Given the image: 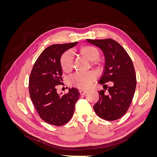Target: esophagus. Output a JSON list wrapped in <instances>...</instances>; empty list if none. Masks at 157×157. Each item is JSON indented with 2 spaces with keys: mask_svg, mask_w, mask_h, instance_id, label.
I'll use <instances>...</instances> for the list:
<instances>
[{
  "mask_svg": "<svg viewBox=\"0 0 157 157\" xmlns=\"http://www.w3.org/2000/svg\"><path fill=\"white\" fill-rule=\"evenodd\" d=\"M79 92H80V95H84L85 94H86L87 91H86V90H79Z\"/></svg>",
  "mask_w": 157,
  "mask_h": 157,
  "instance_id": "obj_1",
  "label": "esophagus"
}]
</instances>
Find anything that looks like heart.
<instances>
[{
  "instance_id": "b5f03b06",
  "label": "heart",
  "mask_w": 157,
  "mask_h": 157,
  "mask_svg": "<svg viewBox=\"0 0 157 157\" xmlns=\"http://www.w3.org/2000/svg\"><path fill=\"white\" fill-rule=\"evenodd\" d=\"M80 52L84 57L90 61H95L99 58L98 50L91 46H83L80 49ZM74 54L73 51L65 52L60 58V65L65 72H70L73 69ZM96 78V75L92 72L77 73L69 78V82L75 87L80 89H87L91 86Z\"/></svg>"
}]
</instances>
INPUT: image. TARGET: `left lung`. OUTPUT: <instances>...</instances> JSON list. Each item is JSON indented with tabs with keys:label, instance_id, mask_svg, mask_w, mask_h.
I'll list each match as a JSON object with an SVG mask.
<instances>
[{
	"label": "left lung",
	"instance_id": "left-lung-1",
	"mask_svg": "<svg viewBox=\"0 0 157 157\" xmlns=\"http://www.w3.org/2000/svg\"><path fill=\"white\" fill-rule=\"evenodd\" d=\"M86 41L100 48L105 56V65L99 83L105 86L108 82L113 83L107 93L105 90L99 92L94 110L104 120H117L127 112L134 95L136 76L132 61L124 48L113 39Z\"/></svg>",
	"mask_w": 157,
	"mask_h": 157
}]
</instances>
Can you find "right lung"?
I'll return each instance as SVG.
<instances>
[{
  "mask_svg": "<svg viewBox=\"0 0 157 157\" xmlns=\"http://www.w3.org/2000/svg\"><path fill=\"white\" fill-rule=\"evenodd\" d=\"M78 42L53 44L42 52L33 66L29 77L30 98L42 120L50 124L62 126L72 118L80 93L75 88L67 94H58L56 87L63 81L60 58Z\"/></svg>",
  "mask_w": 157,
  "mask_h": 157,
  "instance_id": "right-lung-1",
  "label": "right lung"
}]
</instances>
